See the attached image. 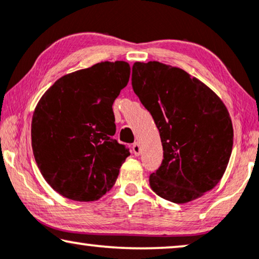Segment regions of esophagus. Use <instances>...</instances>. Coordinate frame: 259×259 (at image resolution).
<instances>
[{"label": "esophagus", "mask_w": 259, "mask_h": 259, "mask_svg": "<svg viewBox=\"0 0 259 259\" xmlns=\"http://www.w3.org/2000/svg\"><path fill=\"white\" fill-rule=\"evenodd\" d=\"M132 151H133V154H134V155H139L140 152H141L140 145L138 144V143H134L133 146H132Z\"/></svg>", "instance_id": "obj_1"}]
</instances>
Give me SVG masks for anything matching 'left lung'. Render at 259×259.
Here are the masks:
<instances>
[{"label":"left lung","mask_w":259,"mask_h":259,"mask_svg":"<svg viewBox=\"0 0 259 259\" xmlns=\"http://www.w3.org/2000/svg\"><path fill=\"white\" fill-rule=\"evenodd\" d=\"M132 87L157 125L164 159L150 176L158 196L184 204L213 189L231 157L233 128L223 101L185 70L136 62Z\"/></svg>","instance_id":"obj_1"}]
</instances>
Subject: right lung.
I'll return each mask as SVG.
<instances>
[{"label":"right lung","instance_id":"obj_1","mask_svg":"<svg viewBox=\"0 0 259 259\" xmlns=\"http://www.w3.org/2000/svg\"><path fill=\"white\" fill-rule=\"evenodd\" d=\"M125 61L100 62L67 74L42 95L31 120L35 161L61 196L93 201L115 184L130 155L114 139L113 102L128 83Z\"/></svg>","mask_w":259,"mask_h":259}]
</instances>
